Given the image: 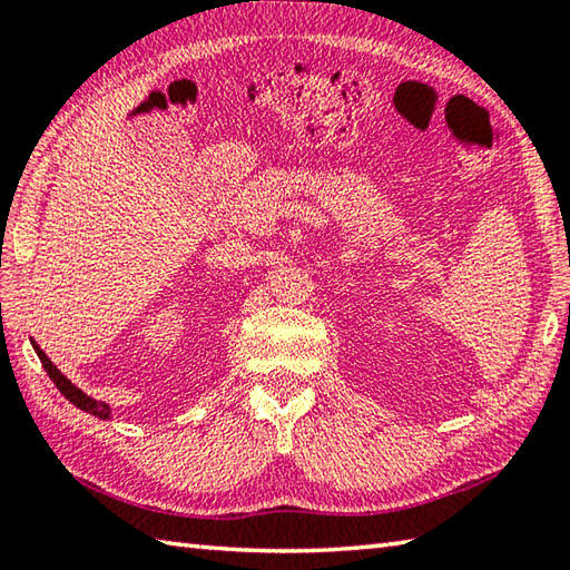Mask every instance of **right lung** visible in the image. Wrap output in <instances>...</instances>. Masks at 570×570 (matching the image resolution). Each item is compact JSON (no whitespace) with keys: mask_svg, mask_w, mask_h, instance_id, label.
Here are the masks:
<instances>
[{"mask_svg":"<svg viewBox=\"0 0 570 570\" xmlns=\"http://www.w3.org/2000/svg\"><path fill=\"white\" fill-rule=\"evenodd\" d=\"M33 351H37L39 361H41V365H43V371L49 373V377L56 383V387L61 390V395H66V400H71V403H73L76 407L91 412V415H96V417H100V420L110 417V407H108L106 403H100V400H94V397H88L86 393H81V390H78V387L69 381V377L61 375L59 367H56V365L47 358V353H43V351L39 348V345H33Z\"/></svg>","mask_w":570,"mask_h":570,"instance_id":"1","label":"right lung"}]
</instances>
